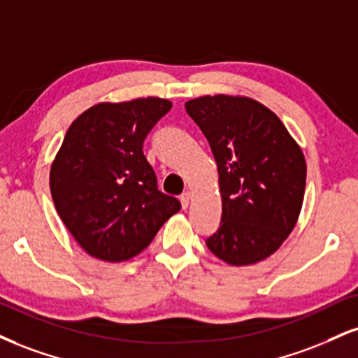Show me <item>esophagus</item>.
Returning <instances> with one entry per match:
<instances>
[{"instance_id": "esophagus-1", "label": "esophagus", "mask_w": 358, "mask_h": 358, "mask_svg": "<svg viewBox=\"0 0 358 358\" xmlns=\"http://www.w3.org/2000/svg\"><path fill=\"white\" fill-rule=\"evenodd\" d=\"M190 200H192V193L190 192L182 193V196H180V201H182V206L185 210H187L188 205H190Z\"/></svg>"}]
</instances>
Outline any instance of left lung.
I'll return each mask as SVG.
<instances>
[{"label": "left lung", "mask_w": 358, "mask_h": 358, "mask_svg": "<svg viewBox=\"0 0 358 358\" xmlns=\"http://www.w3.org/2000/svg\"><path fill=\"white\" fill-rule=\"evenodd\" d=\"M218 166L222 222L206 247L245 266L277 252L299 220L307 165L280 118L252 98L200 96L185 103Z\"/></svg>", "instance_id": "1"}]
</instances>
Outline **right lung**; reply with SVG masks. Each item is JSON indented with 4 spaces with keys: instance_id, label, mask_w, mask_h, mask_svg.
Returning a JSON list of instances; mask_svg holds the SVG:
<instances>
[{
    "instance_id": "obj_1",
    "label": "right lung",
    "mask_w": 358,
    "mask_h": 358,
    "mask_svg": "<svg viewBox=\"0 0 358 358\" xmlns=\"http://www.w3.org/2000/svg\"><path fill=\"white\" fill-rule=\"evenodd\" d=\"M171 110L163 98L98 103L81 113L51 165L56 212L88 255L123 262L148 247L182 208L158 190L143 141Z\"/></svg>"
}]
</instances>
